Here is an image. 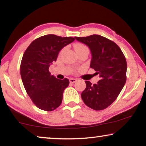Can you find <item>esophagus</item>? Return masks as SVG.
I'll return each instance as SVG.
<instances>
[{"mask_svg":"<svg viewBox=\"0 0 146 146\" xmlns=\"http://www.w3.org/2000/svg\"><path fill=\"white\" fill-rule=\"evenodd\" d=\"M76 80H77V79H76V78H70V82H71V83H75V82H76Z\"/></svg>","mask_w":146,"mask_h":146,"instance_id":"esophagus-1","label":"esophagus"}]
</instances>
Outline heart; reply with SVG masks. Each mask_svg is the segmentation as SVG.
<instances>
[{"instance_id": "obj_1", "label": "heart", "mask_w": 146, "mask_h": 146, "mask_svg": "<svg viewBox=\"0 0 146 146\" xmlns=\"http://www.w3.org/2000/svg\"><path fill=\"white\" fill-rule=\"evenodd\" d=\"M75 51L76 53L79 52V51H82V50H84V49H88L87 47H86L85 45H84V44H76L75 46Z\"/></svg>"}]
</instances>
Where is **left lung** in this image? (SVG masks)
Masks as SVG:
<instances>
[{
    "instance_id": "1",
    "label": "left lung",
    "mask_w": 146,
    "mask_h": 146,
    "mask_svg": "<svg viewBox=\"0 0 146 146\" xmlns=\"http://www.w3.org/2000/svg\"><path fill=\"white\" fill-rule=\"evenodd\" d=\"M75 38L89 47L92 56L90 68L100 78L94 84L85 81L86 88L81 97L89 108L97 111L104 110L117 99L126 82L125 56L117 44L102 36L93 35Z\"/></svg>"
}]
</instances>
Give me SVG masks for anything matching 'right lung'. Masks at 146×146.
Masks as SVG:
<instances>
[{"label": "right lung", "mask_w": 146, "mask_h": 146, "mask_svg": "<svg viewBox=\"0 0 146 146\" xmlns=\"http://www.w3.org/2000/svg\"><path fill=\"white\" fill-rule=\"evenodd\" d=\"M74 40L73 37L47 35L32 42L24 53L21 64L23 85L34 104L42 110L51 111L61 104L70 81L51 75L49 68L61 49Z\"/></svg>", "instance_id": "1"}]
</instances>
